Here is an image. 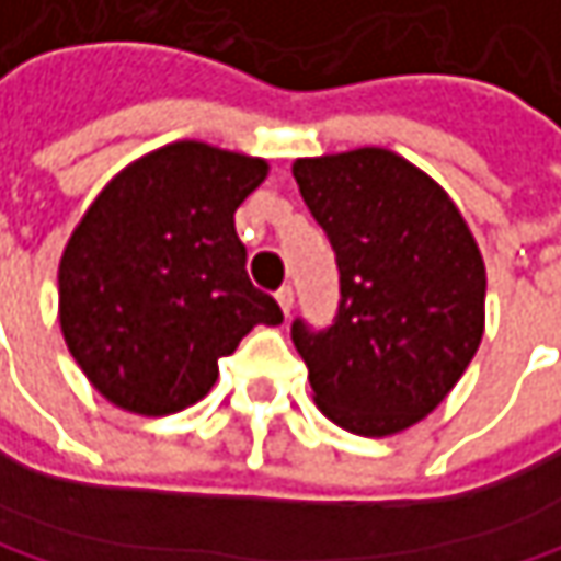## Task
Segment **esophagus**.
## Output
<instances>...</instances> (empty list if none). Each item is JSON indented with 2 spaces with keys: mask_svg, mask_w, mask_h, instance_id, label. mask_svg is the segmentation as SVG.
I'll return each mask as SVG.
<instances>
[{
  "mask_svg": "<svg viewBox=\"0 0 561 561\" xmlns=\"http://www.w3.org/2000/svg\"><path fill=\"white\" fill-rule=\"evenodd\" d=\"M276 301H279V308L285 311V318L291 314V305H295V291H291V285H282L279 291H276Z\"/></svg>",
  "mask_w": 561,
  "mask_h": 561,
  "instance_id": "obj_1",
  "label": "esophagus"
}]
</instances>
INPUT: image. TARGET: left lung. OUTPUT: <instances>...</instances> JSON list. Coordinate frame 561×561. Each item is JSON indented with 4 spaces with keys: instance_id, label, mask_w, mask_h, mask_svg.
<instances>
[{
    "instance_id": "8db88e82",
    "label": "left lung",
    "mask_w": 561,
    "mask_h": 561,
    "mask_svg": "<svg viewBox=\"0 0 561 561\" xmlns=\"http://www.w3.org/2000/svg\"><path fill=\"white\" fill-rule=\"evenodd\" d=\"M291 173L340 273L331 324L291 321L314 401L359 436L404 431L482 343V253L449 195L391 150L298 160Z\"/></svg>"
}]
</instances>
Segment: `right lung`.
I'll list each match as a JSON object with an SVG mask.
<instances>
[{
    "label": "right lung",
    "mask_w": 561,
    "mask_h": 561,
    "mask_svg": "<svg viewBox=\"0 0 561 561\" xmlns=\"http://www.w3.org/2000/svg\"><path fill=\"white\" fill-rule=\"evenodd\" d=\"M266 163L179 140L112 179L60 260V328L112 404L160 417L211 391L218 359L282 324L233 228Z\"/></svg>",
    "instance_id": "obj_1"
}]
</instances>
